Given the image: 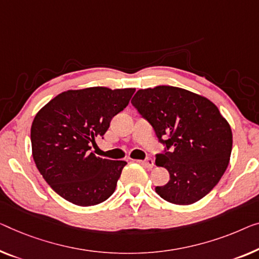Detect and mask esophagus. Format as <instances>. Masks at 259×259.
<instances>
[{"label": "esophagus", "mask_w": 259, "mask_h": 259, "mask_svg": "<svg viewBox=\"0 0 259 259\" xmlns=\"http://www.w3.org/2000/svg\"><path fill=\"white\" fill-rule=\"evenodd\" d=\"M141 163H142L143 166H145L146 168H152L154 166V161H153L152 158H146L145 160L141 161Z\"/></svg>", "instance_id": "1"}]
</instances>
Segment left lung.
I'll return each instance as SVG.
<instances>
[{
    "label": "left lung",
    "mask_w": 259,
    "mask_h": 259,
    "mask_svg": "<svg viewBox=\"0 0 259 259\" xmlns=\"http://www.w3.org/2000/svg\"><path fill=\"white\" fill-rule=\"evenodd\" d=\"M131 103L167 148L156 165L167 169L169 180L156 187L157 194L183 206L201 200L228 167L233 149L228 121L210 100L179 87L140 90Z\"/></svg>",
    "instance_id": "8db88e82"
}]
</instances>
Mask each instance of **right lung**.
Masks as SVG:
<instances>
[{
    "label": "right lung",
    "instance_id": "add662e5",
    "mask_svg": "<svg viewBox=\"0 0 259 259\" xmlns=\"http://www.w3.org/2000/svg\"><path fill=\"white\" fill-rule=\"evenodd\" d=\"M135 88L88 87L60 93L36 114L31 125L34 164L53 191L81 207L99 204L116 188L124 160L90 152Z\"/></svg>",
    "mask_w": 259,
    "mask_h": 259
}]
</instances>
